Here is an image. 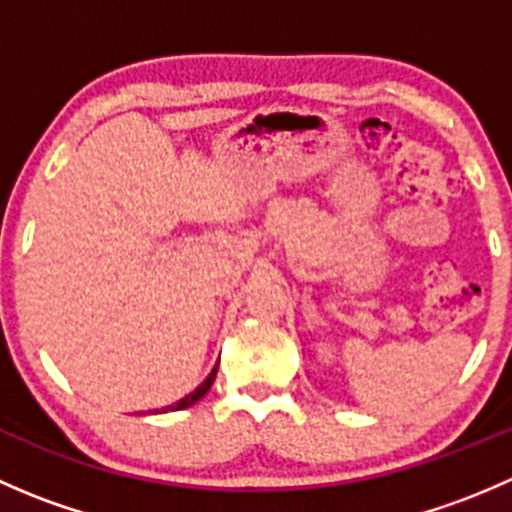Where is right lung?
Segmentation results:
<instances>
[{
  "instance_id": "1",
  "label": "right lung",
  "mask_w": 512,
  "mask_h": 512,
  "mask_svg": "<svg viewBox=\"0 0 512 512\" xmlns=\"http://www.w3.org/2000/svg\"><path fill=\"white\" fill-rule=\"evenodd\" d=\"M215 374H218V366H215V369H213V371H210V376H208V379H205V381H203V384H200V386H198V389H195V391H193V394H188V396H185V399H180V401H178V404L168 406V409H170V411H180V409H188V406H193V404H195V401H200V399H203V396H205V394H208V391H210V386H213V381H215ZM168 409H163V411H168Z\"/></svg>"
}]
</instances>
